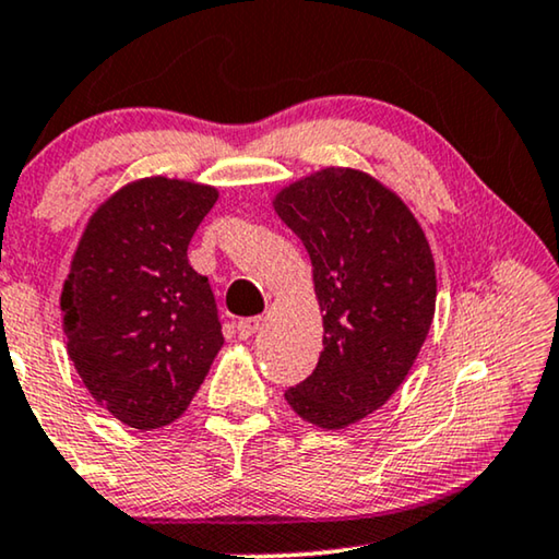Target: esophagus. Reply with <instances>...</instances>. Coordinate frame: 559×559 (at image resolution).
Returning <instances> with one entry per match:
<instances>
[{
  "label": "esophagus",
  "instance_id": "esophagus-1",
  "mask_svg": "<svg viewBox=\"0 0 559 559\" xmlns=\"http://www.w3.org/2000/svg\"><path fill=\"white\" fill-rule=\"evenodd\" d=\"M261 326H263V317L240 319V321H238V336H240V340H248V336H253Z\"/></svg>",
  "mask_w": 559,
  "mask_h": 559
}]
</instances>
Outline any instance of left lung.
Listing matches in <instances>:
<instances>
[{
  "instance_id": "8db88e82",
  "label": "left lung",
  "mask_w": 559,
  "mask_h": 559,
  "mask_svg": "<svg viewBox=\"0 0 559 559\" xmlns=\"http://www.w3.org/2000/svg\"><path fill=\"white\" fill-rule=\"evenodd\" d=\"M311 258L324 349L286 392L298 418L342 430L395 395L436 313V261L411 207L380 179L324 167L273 194Z\"/></svg>"
}]
</instances>
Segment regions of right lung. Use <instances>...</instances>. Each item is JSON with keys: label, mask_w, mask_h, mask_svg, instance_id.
Returning a JSON list of instances; mask_svg holds the SVG:
<instances>
[{"label": "right lung", "mask_w": 559, "mask_h": 559, "mask_svg": "<svg viewBox=\"0 0 559 559\" xmlns=\"http://www.w3.org/2000/svg\"><path fill=\"white\" fill-rule=\"evenodd\" d=\"M217 187L141 177L98 204L60 294L68 357L93 400L136 430L190 407L223 347L204 276L187 261Z\"/></svg>", "instance_id": "right-lung-1"}]
</instances>
